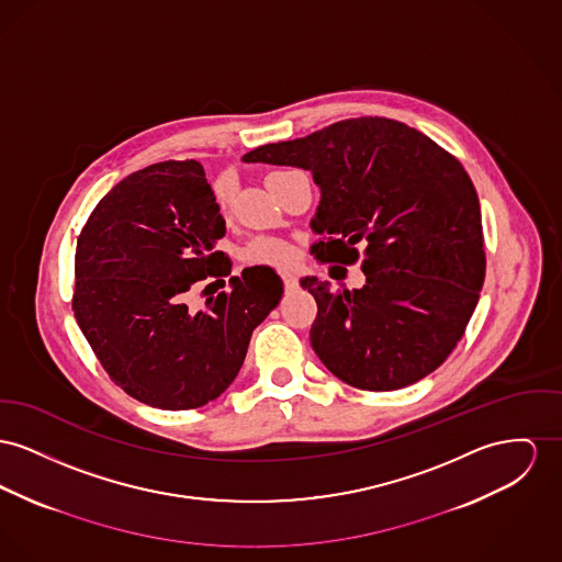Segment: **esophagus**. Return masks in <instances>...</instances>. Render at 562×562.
<instances>
[{
    "mask_svg": "<svg viewBox=\"0 0 562 562\" xmlns=\"http://www.w3.org/2000/svg\"><path fill=\"white\" fill-rule=\"evenodd\" d=\"M283 285H285L288 292H292V290L299 288V279L294 274H283Z\"/></svg>",
    "mask_w": 562,
    "mask_h": 562,
    "instance_id": "34e87169",
    "label": "esophagus"
}]
</instances>
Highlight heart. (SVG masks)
I'll return each mask as SVG.
<instances>
[{"label": "heart", "instance_id": "heart-1", "mask_svg": "<svg viewBox=\"0 0 562 562\" xmlns=\"http://www.w3.org/2000/svg\"><path fill=\"white\" fill-rule=\"evenodd\" d=\"M215 202L217 206L225 211L232 202V186L227 179H220L215 183ZM245 262L256 263V266H270V268H288L294 263V249L274 236H260L251 240L243 254Z\"/></svg>", "mask_w": 562, "mask_h": 562}]
</instances>
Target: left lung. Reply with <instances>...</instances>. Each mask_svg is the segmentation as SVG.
Masks as SVG:
<instances>
[{
    "mask_svg": "<svg viewBox=\"0 0 562 562\" xmlns=\"http://www.w3.org/2000/svg\"><path fill=\"white\" fill-rule=\"evenodd\" d=\"M243 159L313 172L322 189L311 222L317 262L351 266L362 247L364 288L300 281L317 302L311 345L326 369L369 392L398 390L439 369L486 277L480 198L462 164L385 116L345 119Z\"/></svg>",
    "mask_w": 562,
    "mask_h": 562,
    "instance_id": "8db88e82",
    "label": "left lung"
}]
</instances>
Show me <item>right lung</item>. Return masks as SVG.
I'll list each match as a JSON object with an SVG mask.
<instances>
[{
    "label": "right lung",
    "instance_id": "right-lung-1",
    "mask_svg": "<svg viewBox=\"0 0 562 562\" xmlns=\"http://www.w3.org/2000/svg\"><path fill=\"white\" fill-rule=\"evenodd\" d=\"M215 193L195 159L161 161L116 183L76 240V322L95 358L132 398L166 412L215 401L234 381L251 333L279 304L268 266L245 268L200 311L198 281L224 285L232 263Z\"/></svg>",
    "mask_w": 562,
    "mask_h": 562
}]
</instances>
